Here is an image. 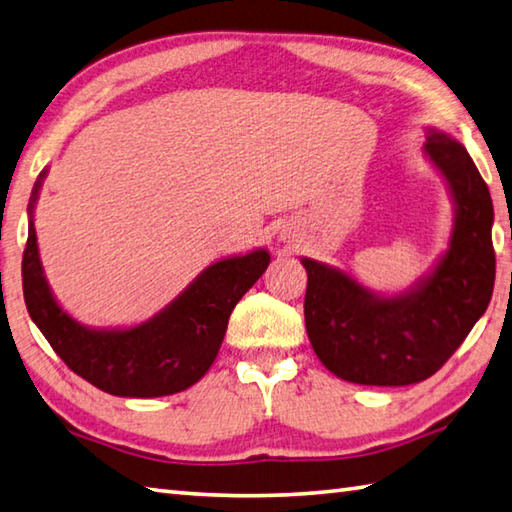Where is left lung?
<instances>
[{
	"mask_svg": "<svg viewBox=\"0 0 512 512\" xmlns=\"http://www.w3.org/2000/svg\"><path fill=\"white\" fill-rule=\"evenodd\" d=\"M424 155L453 199L448 248L402 293L382 295L346 270L302 257L306 333L330 373L364 386L424 382L486 313L495 284L493 199L468 150L437 128Z\"/></svg>",
	"mask_w": 512,
	"mask_h": 512,
	"instance_id": "left-lung-1",
	"label": "left lung"
}]
</instances>
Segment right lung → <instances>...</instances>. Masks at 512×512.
<instances>
[{"instance_id":"add662e5","label":"right lung","mask_w":512,"mask_h":512,"mask_svg":"<svg viewBox=\"0 0 512 512\" xmlns=\"http://www.w3.org/2000/svg\"><path fill=\"white\" fill-rule=\"evenodd\" d=\"M46 175L44 168L28 202L22 282L28 315L48 344L73 373L115 397H164L197 384L215 362L233 308L268 268V250L255 248L206 266L142 324L86 326L59 306L39 259L33 219Z\"/></svg>"}]
</instances>
